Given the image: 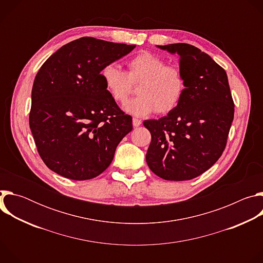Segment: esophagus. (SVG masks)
I'll use <instances>...</instances> for the list:
<instances>
[{
  "mask_svg": "<svg viewBox=\"0 0 263 263\" xmlns=\"http://www.w3.org/2000/svg\"><path fill=\"white\" fill-rule=\"evenodd\" d=\"M132 124H133V127H138V126L141 125V121L134 118V119L132 120Z\"/></svg>",
  "mask_w": 263,
  "mask_h": 263,
  "instance_id": "1",
  "label": "esophagus"
}]
</instances>
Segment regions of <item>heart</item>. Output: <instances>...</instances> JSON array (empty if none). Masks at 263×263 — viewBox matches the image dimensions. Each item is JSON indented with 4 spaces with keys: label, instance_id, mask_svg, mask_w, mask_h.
I'll return each mask as SVG.
<instances>
[{
    "label": "heart",
    "instance_id": "b5f03b06",
    "mask_svg": "<svg viewBox=\"0 0 263 263\" xmlns=\"http://www.w3.org/2000/svg\"><path fill=\"white\" fill-rule=\"evenodd\" d=\"M128 74L117 63L106 64L101 77L110 97L123 103L131 92L132 83L139 82L138 96L124 104V110L134 117H145L154 110L158 114L172 111L180 102L185 81L181 70L147 51L132 57L128 63Z\"/></svg>",
    "mask_w": 263,
    "mask_h": 263
}]
</instances>
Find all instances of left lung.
Instances as JSON below:
<instances>
[{"label":"left lung","mask_w":263,"mask_h":263,"mask_svg":"<svg viewBox=\"0 0 263 263\" xmlns=\"http://www.w3.org/2000/svg\"><path fill=\"white\" fill-rule=\"evenodd\" d=\"M157 48L179 56L185 90L165 117L143 122L152 136L145 160L164 180H191L210 168L226 146L234 117L228 77L208 54L192 45Z\"/></svg>","instance_id":"obj_1"}]
</instances>
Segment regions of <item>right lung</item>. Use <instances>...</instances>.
Returning <instances> with one entry per match:
<instances>
[{
    "instance_id": "add662e5",
    "label": "right lung",
    "mask_w": 263,
    "mask_h": 263,
    "mask_svg": "<svg viewBox=\"0 0 263 263\" xmlns=\"http://www.w3.org/2000/svg\"><path fill=\"white\" fill-rule=\"evenodd\" d=\"M135 45L82 37L55 52L32 87L30 129L45 164L71 180L102 174L132 130V118L105 89L103 67Z\"/></svg>"
}]
</instances>
